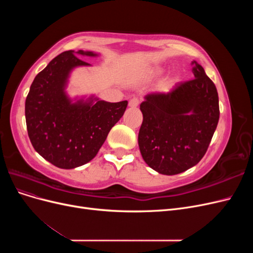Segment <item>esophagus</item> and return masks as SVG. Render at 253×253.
<instances>
[{
  "label": "esophagus",
  "mask_w": 253,
  "mask_h": 253,
  "mask_svg": "<svg viewBox=\"0 0 253 253\" xmlns=\"http://www.w3.org/2000/svg\"><path fill=\"white\" fill-rule=\"evenodd\" d=\"M140 103V99L138 97H133L131 100L128 102V105L131 106V108H137V106L139 105Z\"/></svg>",
  "instance_id": "obj_1"
}]
</instances>
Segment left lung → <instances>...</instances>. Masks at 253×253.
<instances>
[{
    "mask_svg": "<svg viewBox=\"0 0 253 253\" xmlns=\"http://www.w3.org/2000/svg\"><path fill=\"white\" fill-rule=\"evenodd\" d=\"M193 63V79L168 93L148 94L140 104V153L160 174H178L200 163L218 124L216 87L203 66Z\"/></svg>",
    "mask_w": 253,
    "mask_h": 253,
    "instance_id": "obj_1",
    "label": "left lung"
}]
</instances>
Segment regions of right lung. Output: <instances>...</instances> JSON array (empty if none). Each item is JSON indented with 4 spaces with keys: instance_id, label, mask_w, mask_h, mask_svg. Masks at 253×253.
<instances>
[{
    "instance_id": "right-lung-1",
    "label": "right lung",
    "mask_w": 253,
    "mask_h": 253,
    "mask_svg": "<svg viewBox=\"0 0 253 253\" xmlns=\"http://www.w3.org/2000/svg\"><path fill=\"white\" fill-rule=\"evenodd\" d=\"M77 53L95 56L91 51ZM89 65L67 50L53 58L36 76L25 101L28 137L39 154L61 169L90 162L111 128L124 116L127 101L72 103L64 93L71 70Z\"/></svg>"
}]
</instances>
